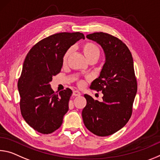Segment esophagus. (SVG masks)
I'll list each match as a JSON object with an SVG mask.
<instances>
[{"instance_id": "obj_1", "label": "esophagus", "mask_w": 160, "mask_h": 160, "mask_svg": "<svg viewBox=\"0 0 160 160\" xmlns=\"http://www.w3.org/2000/svg\"><path fill=\"white\" fill-rule=\"evenodd\" d=\"M72 95L74 96H80V95H81V93L78 90H75V91H73Z\"/></svg>"}]
</instances>
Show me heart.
<instances>
[{
	"label": "heart",
	"instance_id": "obj_1",
	"mask_svg": "<svg viewBox=\"0 0 160 160\" xmlns=\"http://www.w3.org/2000/svg\"><path fill=\"white\" fill-rule=\"evenodd\" d=\"M81 48H82L83 54L85 55V56L87 58L88 60H90L91 59H95L96 60H98L99 55H100V49H99V47L95 43H94L92 42H85L82 45ZM71 50H72L71 48H69V49L65 52L64 55H63L62 63L64 65L68 61V58L70 55ZM77 84L79 87L82 88L85 86V80H78Z\"/></svg>",
	"mask_w": 160,
	"mask_h": 160
}]
</instances>
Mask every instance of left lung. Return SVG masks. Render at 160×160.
<instances>
[{"label":"left lung","instance_id":"obj_1","mask_svg":"<svg viewBox=\"0 0 160 160\" xmlns=\"http://www.w3.org/2000/svg\"><path fill=\"white\" fill-rule=\"evenodd\" d=\"M103 48L106 61L99 78L90 89L103 94V102L88 95L82 112L83 122L91 132L100 137L112 135L130 120L132 113L138 83L133 59L128 46L113 35L103 32L87 35Z\"/></svg>","mask_w":160,"mask_h":160}]
</instances>
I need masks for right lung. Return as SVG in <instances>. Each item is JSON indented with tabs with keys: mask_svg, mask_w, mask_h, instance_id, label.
Segmentation results:
<instances>
[{
	"mask_svg": "<svg viewBox=\"0 0 160 160\" xmlns=\"http://www.w3.org/2000/svg\"><path fill=\"white\" fill-rule=\"evenodd\" d=\"M81 38L85 36L80 32L53 34L34 45L25 57L18 82L20 108L25 122L40 133L58 130L68 112L72 91L55 94L49 82L61 70L65 52Z\"/></svg>",
	"mask_w": 160,
	"mask_h": 160,
	"instance_id": "obj_1",
	"label": "right lung"
}]
</instances>
